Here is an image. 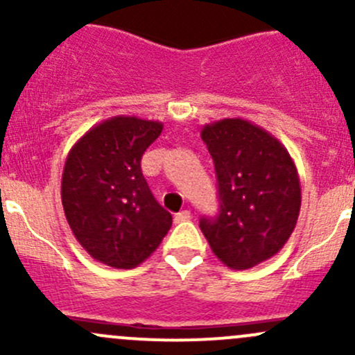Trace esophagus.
<instances>
[{"label": "esophagus", "instance_id": "obj_1", "mask_svg": "<svg viewBox=\"0 0 355 355\" xmlns=\"http://www.w3.org/2000/svg\"><path fill=\"white\" fill-rule=\"evenodd\" d=\"M191 218H192L191 211L184 209V211H180V213L175 214L173 221H175V223H184V221H189V220H191Z\"/></svg>", "mask_w": 355, "mask_h": 355}]
</instances>
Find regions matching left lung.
Here are the masks:
<instances>
[{
  "instance_id": "left-lung-1",
  "label": "left lung",
  "mask_w": 355,
  "mask_h": 355,
  "mask_svg": "<svg viewBox=\"0 0 355 355\" xmlns=\"http://www.w3.org/2000/svg\"><path fill=\"white\" fill-rule=\"evenodd\" d=\"M200 139L214 161L220 214L200 230L230 270H249L277 256L300 211V180L287 148L244 118L206 123Z\"/></svg>"
}]
</instances>
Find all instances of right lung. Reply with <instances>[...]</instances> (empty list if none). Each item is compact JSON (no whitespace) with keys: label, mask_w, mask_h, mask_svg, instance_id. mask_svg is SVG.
Instances as JSON below:
<instances>
[{"label":"right lung","mask_w":355,"mask_h":355,"mask_svg":"<svg viewBox=\"0 0 355 355\" xmlns=\"http://www.w3.org/2000/svg\"><path fill=\"white\" fill-rule=\"evenodd\" d=\"M161 130V121L121 114L94 125L68 153L62 175L67 221L78 244L106 266H139L170 230L171 214L141 170Z\"/></svg>","instance_id":"obj_1"}]
</instances>
